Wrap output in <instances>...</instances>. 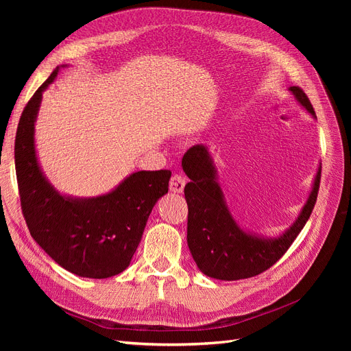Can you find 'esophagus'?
<instances>
[{
  "instance_id": "obj_1",
  "label": "esophagus",
  "mask_w": 351,
  "mask_h": 351,
  "mask_svg": "<svg viewBox=\"0 0 351 351\" xmlns=\"http://www.w3.org/2000/svg\"><path fill=\"white\" fill-rule=\"evenodd\" d=\"M185 185H186V178L183 176V175L175 173V175L171 178L169 189H171V192H173V193H182V192H183V188H185Z\"/></svg>"
}]
</instances>
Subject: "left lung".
Masks as SVG:
<instances>
[{
	"mask_svg": "<svg viewBox=\"0 0 351 351\" xmlns=\"http://www.w3.org/2000/svg\"><path fill=\"white\" fill-rule=\"evenodd\" d=\"M296 99L316 117L315 109L300 86L289 88ZM191 182L185 186L188 204V246L197 267L209 278L241 280L270 269L289 250L316 205L322 166L306 205L286 233L276 239H262L243 232L236 225L223 193L216 182V171L206 146L195 145L182 159Z\"/></svg>",
	"mask_w": 351,
	"mask_h": 351,
	"instance_id": "8db88e82",
	"label": "left lung"
}]
</instances>
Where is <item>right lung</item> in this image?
<instances>
[{"instance_id": "add662e5", "label": "right lung", "mask_w": 351, "mask_h": 351, "mask_svg": "<svg viewBox=\"0 0 351 351\" xmlns=\"http://www.w3.org/2000/svg\"><path fill=\"white\" fill-rule=\"evenodd\" d=\"M58 68L25 105L15 136V171L23 215L47 254L81 278L106 279L123 271L141 242L152 208L168 193L171 171H139L98 197L60 195L44 178L34 146V122L43 92Z\"/></svg>"}]
</instances>
